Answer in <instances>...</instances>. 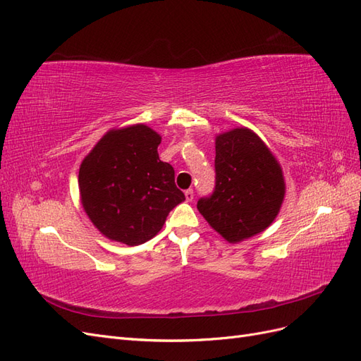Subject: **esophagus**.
Segmentation results:
<instances>
[{
	"mask_svg": "<svg viewBox=\"0 0 361 361\" xmlns=\"http://www.w3.org/2000/svg\"><path fill=\"white\" fill-rule=\"evenodd\" d=\"M185 199H187V202H192V199H194V191H192L191 188L185 191Z\"/></svg>",
	"mask_w": 361,
	"mask_h": 361,
	"instance_id": "34e87169",
	"label": "esophagus"
}]
</instances>
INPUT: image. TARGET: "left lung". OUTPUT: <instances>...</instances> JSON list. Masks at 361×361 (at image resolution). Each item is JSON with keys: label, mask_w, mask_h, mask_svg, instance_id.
Wrapping results in <instances>:
<instances>
[{"label": "left lung", "mask_w": 361, "mask_h": 361, "mask_svg": "<svg viewBox=\"0 0 361 361\" xmlns=\"http://www.w3.org/2000/svg\"><path fill=\"white\" fill-rule=\"evenodd\" d=\"M280 164L253 130L216 135L215 188L197 202L209 226L228 243H241L274 221L285 199Z\"/></svg>", "instance_id": "left-lung-1"}]
</instances>
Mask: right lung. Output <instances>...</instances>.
<instances>
[{"mask_svg": "<svg viewBox=\"0 0 361 361\" xmlns=\"http://www.w3.org/2000/svg\"><path fill=\"white\" fill-rule=\"evenodd\" d=\"M161 135L146 125L111 129L80 167L85 214L104 236L126 245L154 238L185 200L174 170L158 157Z\"/></svg>", "mask_w": 361, "mask_h": 361, "instance_id": "obj_1", "label": "right lung"}]
</instances>
